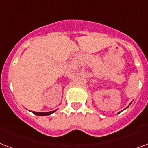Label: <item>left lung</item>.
Instances as JSON below:
<instances>
[{
	"label": "left lung",
	"instance_id": "8db88e82",
	"mask_svg": "<svg viewBox=\"0 0 148 148\" xmlns=\"http://www.w3.org/2000/svg\"><path fill=\"white\" fill-rule=\"evenodd\" d=\"M131 103H132V102H131ZM131 103H130V104H131ZM130 104H129V105H128V106H127V108H128L129 106H130ZM126 108H125V109H126ZM121 111H122V110H121ZM121 111H120V112H118V113H117V114H119V113H121Z\"/></svg>",
	"mask_w": 148,
	"mask_h": 148
}]
</instances>
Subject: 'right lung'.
Listing matches in <instances>:
<instances>
[{
	"instance_id": "right-lung-1",
	"label": "right lung",
	"mask_w": 148,
	"mask_h": 148,
	"mask_svg": "<svg viewBox=\"0 0 148 148\" xmlns=\"http://www.w3.org/2000/svg\"><path fill=\"white\" fill-rule=\"evenodd\" d=\"M57 110H54L53 111H49V112H35V111H31V112L34 114L35 115H38V116H47V115L52 114L53 113H54Z\"/></svg>"
}]
</instances>
